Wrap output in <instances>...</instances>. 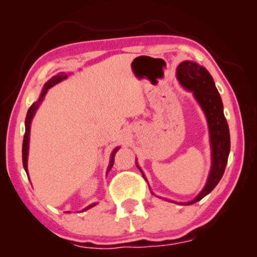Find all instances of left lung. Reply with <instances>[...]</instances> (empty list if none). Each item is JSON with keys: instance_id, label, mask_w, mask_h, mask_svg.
Here are the masks:
<instances>
[{"instance_id": "1", "label": "left lung", "mask_w": 257, "mask_h": 257, "mask_svg": "<svg viewBox=\"0 0 257 257\" xmlns=\"http://www.w3.org/2000/svg\"><path fill=\"white\" fill-rule=\"evenodd\" d=\"M177 79L184 89L193 93V97L195 98L200 107L202 108L203 113L206 115L209 131L212 164H210V171L205 187L194 199L188 202H175L173 200L163 198L170 202L188 206L205 198L219 184L223 175L224 168H226L228 156H229L230 136L229 127H228L227 120L223 114L222 99H221L219 91L216 89L213 77L207 71V69L193 61H184L177 68ZM136 165L146 180L145 174L137 163V160ZM151 193L156 195L152 191Z\"/></svg>"}]
</instances>
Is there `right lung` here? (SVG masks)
Masks as SVG:
<instances>
[{
  "instance_id": "1",
  "label": "right lung",
  "mask_w": 257,
  "mask_h": 257,
  "mask_svg": "<svg viewBox=\"0 0 257 257\" xmlns=\"http://www.w3.org/2000/svg\"><path fill=\"white\" fill-rule=\"evenodd\" d=\"M69 75H66V73H57V75L52 77V78H50L48 80L47 83L44 84L43 86V90H42V92L40 94V98H38L37 101H35V103L31 105V106L29 107V110H28V113H27V117H26V133H24V138H23V145H22V160H23V167L24 170H26L27 172V175H29V173H28V154H29V139H30V127H31V121H33V118L35 113H36L37 108L40 107V105L42 101H43L45 94H47L48 90L50 89V87H52L54 85H56V84H58L59 82H62V80H64L68 78ZM119 150V147H115V149L112 151L111 153V157H110V163H108V167L106 170V174L108 173V172L111 171L112 166H113V163H114V156L115 153H117V151ZM97 205V202L94 203H91L90 206H87L86 208H84L82 212H85V210L92 208V207H94ZM70 213V212H68Z\"/></svg>"
}]
</instances>
